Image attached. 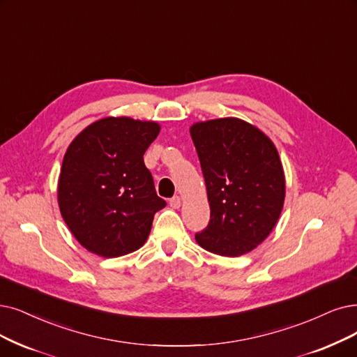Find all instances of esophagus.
<instances>
[{
    "label": "esophagus",
    "instance_id": "obj_1",
    "mask_svg": "<svg viewBox=\"0 0 357 357\" xmlns=\"http://www.w3.org/2000/svg\"><path fill=\"white\" fill-rule=\"evenodd\" d=\"M168 205L173 208V209H178L180 208V205H181V199L178 197V196H174V197H171L169 199V202H168Z\"/></svg>",
    "mask_w": 357,
    "mask_h": 357
}]
</instances>
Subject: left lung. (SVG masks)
<instances>
[{"instance_id": "obj_1", "label": "left lung", "mask_w": 357, "mask_h": 357, "mask_svg": "<svg viewBox=\"0 0 357 357\" xmlns=\"http://www.w3.org/2000/svg\"><path fill=\"white\" fill-rule=\"evenodd\" d=\"M206 184L211 220L195 238L205 250L241 256L273 231L286 197L275 145L258 127L227 117L190 127Z\"/></svg>"}]
</instances>
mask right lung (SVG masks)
Returning <instances> with one entry per match:
<instances>
[{
  "mask_svg": "<svg viewBox=\"0 0 357 357\" xmlns=\"http://www.w3.org/2000/svg\"><path fill=\"white\" fill-rule=\"evenodd\" d=\"M160 130L155 121L107 117L67 148L56 195L63 220L84 249L117 258L145 245L155 212L167 205L144 162Z\"/></svg>",
  "mask_w": 357,
  "mask_h": 357,
  "instance_id": "right-lung-1",
  "label": "right lung"
}]
</instances>
